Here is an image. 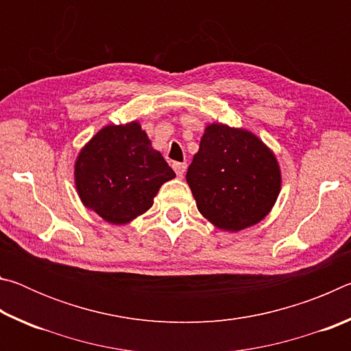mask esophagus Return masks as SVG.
<instances>
[{"label":"esophagus","instance_id":"esophagus-1","mask_svg":"<svg viewBox=\"0 0 351 351\" xmlns=\"http://www.w3.org/2000/svg\"><path fill=\"white\" fill-rule=\"evenodd\" d=\"M171 167H173V170L176 171L178 176H182L184 173H186L187 164L186 162H173V165H171Z\"/></svg>","mask_w":351,"mask_h":351}]
</instances>
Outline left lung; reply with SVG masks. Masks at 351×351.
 Returning a JSON list of instances; mask_svg holds the SVG:
<instances>
[{
  "mask_svg": "<svg viewBox=\"0 0 351 351\" xmlns=\"http://www.w3.org/2000/svg\"><path fill=\"white\" fill-rule=\"evenodd\" d=\"M186 180L198 210L224 230L263 219L280 192V170L263 142L245 130L212 123Z\"/></svg>",
  "mask_w": 351,
  "mask_h": 351,
  "instance_id": "8db88e82",
  "label": "left lung"
}]
</instances>
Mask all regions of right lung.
Masks as SVG:
<instances>
[{
    "label": "right lung",
    "instance_id": "add662e5",
    "mask_svg": "<svg viewBox=\"0 0 351 351\" xmlns=\"http://www.w3.org/2000/svg\"><path fill=\"white\" fill-rule=\"evenodd\" d=\"M173 178L138 122L100 130L75 162L83 204L112 224L128 223L150 209L159 187Z\"/></svg>",
    "mask_w": 351,
    "mask_h": 351
}]
</instances>
